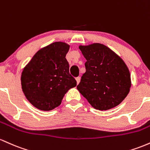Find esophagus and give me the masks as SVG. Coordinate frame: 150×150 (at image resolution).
Returning <instances> with one entry per match:
<instances>
[{"mask_svg": "<svg viewBox=\"0 0 150 150\" xmlns=\"http://www.w3.org/2000/svg\"><path fill=\"white\" fill-rule=\"evenodd\" d=\"M76 80L77 84H79V82H80L81 78H80V77H76Z\"/></svg>", "mask_w": 150, "mask_h": 150, "instance_id": "esophagus-1", "label": "esophagus"}]
</instances>
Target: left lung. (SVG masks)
I'll return each mask as SVG.
<instances>
[{
	"label": "left lung",
	"mask_w": 150,
	"mask_h": 150,
	"mask_svg": "<svg viewBox=\"0 0 150 150\" xmlns=\"http://www.w3.org/2000/svg\"><path fill=\"white\" fill-rule=\"evenodd\" d=\"M86 59V72L76 86L92 107L107 110L118 105L131 87L129 71L123 60L100 43L79 47Z\"/></svg>",
	"instance_id": "left-lung-1"
}]
</instances>
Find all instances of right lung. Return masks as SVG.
<instances>
[{"label":"right lung","instance_id":"add662e5","mask_svg":"<svg viewBox=\"0 0 150 150\" xmlns=\"http://www.w3.org/2000/svg\"><path fill=\"white\" fill-rule=\"evenodd\" d=\"M70 46L62 42L40 49L23 69L22 89L35 108L48 111L61 104L65 93L76 86L66 59Z\"/></svg>","mask_w":150,"mask_h":150}]
</instances>
